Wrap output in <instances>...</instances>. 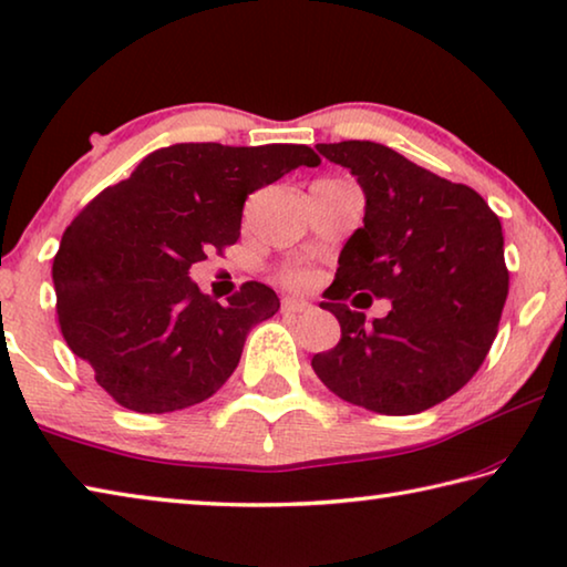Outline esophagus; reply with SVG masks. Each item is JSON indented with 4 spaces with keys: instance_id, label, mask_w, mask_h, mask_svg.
<instances>
[{
    "instance_id": "34e87169",
    "label": "esophagus",
    "mask_w": 567,
    "mask_h": 567,
    "mask_svg": "<svg viewBox=\"0 0 567 567\" xmlns=\"http://www.w3.org/2000/svg\"><path fill=\"white\" fill-rule=\"evenodd\" d=\"M281 309L286 313H301V311H311V303L307 299H296V296H286L281 301Z\"/></svg>"
}]
</instances>
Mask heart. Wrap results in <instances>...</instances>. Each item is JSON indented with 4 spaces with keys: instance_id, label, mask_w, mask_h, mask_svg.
<instances>
[{
    "instance_id": "heart-1",
    "label": "heart",
    "mask_w": 567,
    "mask_h": 567,
    "mask_svg": "<svg viewBox=\"0 0 567 567\" xmlns=\"http://www.w3.org/2000/svg\"><path fill=\"white\" fill-rule=\"evenodd\" d=\"M284 281L289 286H309L313 281V271L311 268H289V271L284 274Z\"/></svg>"
}]
</instances>
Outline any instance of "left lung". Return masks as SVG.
<instances>
[{"label": "left lung", "instance_id": "obj_1", "mask_svg": "<svg viewBox=\"0 0 567 567\" xmlns=\"http://www.w3.org/2000/svg\"><path fill=\"white\" fill-rule=\"evenodd\" d=\"M360 182L364 225L339 254L321 309L342 337L311 357L319 380L347 403L413 415L458 393L499 329L509 293L502 223L472 187L417 167L374 142L317 144ZM390 298L388 318L363 321L355 306Z\"/></svg>", "mask_w": 567, "mask_h": 567}]
</instances>
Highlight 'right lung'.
<instances>
[{"instance_id": "right-lung-1", "label": "right lung", "mask_w": 567, "mask_h": 567, "mask_svg": "<svg viewBox=\"0 0 567 567\" xmlns=\"http://www.w3.org/2000/svg\"><path fill=\"white\" fill-rule=\"evenodd\" d=\"M319 162L303 144H174L75 215L52 260L58 324L118 405L172 413L225 385L281 303L258 281L217 303L189 268L240 238L250 193Z\"/></svg>"}]
</instances>
